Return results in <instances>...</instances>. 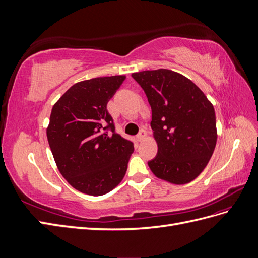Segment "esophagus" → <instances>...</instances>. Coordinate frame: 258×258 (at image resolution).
Segmentation results:
<instances>
[{
  "label": "esophagus",
  "mask_w": 258,
  "mask_h": 258,
  "mask_svg": "<svg viewBox=\"0 0 258 258\" xmlns=\"http://www.w3.org/2000/svg\"><path fill=\"white\" fill-rule=\"evenodd\" d=\"M145 137H146V131L142 129L141 131H140V132H139V135L137 136V140H138V141H139V142H141V141H142V140H143V139H144Z\"/></svg>",
  "instance_id": "1"
}]
</instances>
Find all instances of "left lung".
<instances>
[{"mask_svg":"<svg viewBox=\"0 0 258 258\" xmlns=\"http://www.w3.org/2000/svg\"><path fill=\"white\" fill-rule=\"evenodd\" d=\"M152 108L151 127L158 145L148 167L158 178L187 184L212 156L217 131L215 112L198 86L167 69L132 73Z\"/></svg>","mask_w":258,"mask_h":258,"instance_id":"1","label":"left lung"}]
</instances>
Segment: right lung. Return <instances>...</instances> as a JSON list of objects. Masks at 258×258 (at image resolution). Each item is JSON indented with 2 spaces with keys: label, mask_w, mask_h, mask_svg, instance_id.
<instances>
[{
  "label": "right lung",
  "mask_w": 258,
  "mask_h": 258,
  "mask_svg": "<svg viewBox=\"0 0 258 258\" xmlns=\"http://www.w3.org/2000/svg\"><path fill=\"white\" fill-rule=\"evenodd\" d=\"M124 79L115 75L76 83L52 106L47 139L53 159L68 183L90 196L114 189L134 153V143L115 132L106 108Z\"/></svg>",
  "instance_id": "1"
}]
</instances>
